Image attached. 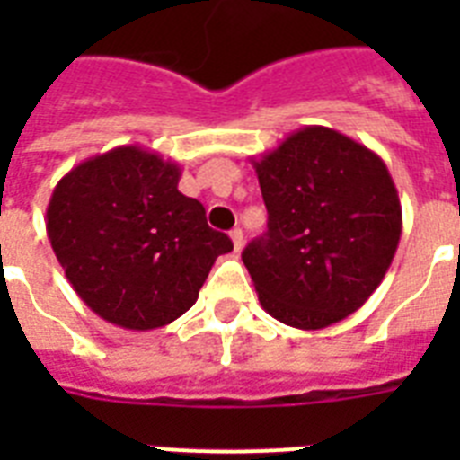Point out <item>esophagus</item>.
Returning <instances> with one entry per match:
<instances>
[{
    "label": "esophagus",
    "mask_w": 460,
    "mask_h": 460,
    "mask_svg": "<svg viewBox=\"0 0 460 460\" xmlns=\"http://www.w3.org/2000/svg\"><path fill=\"white\" fill-rule=\"evenodd\" d=\"M231 243H234V251H241L243 248V231L234 229L231 231Z\"/></svg>",
    "instance_id": "obj_1"
}]
</instances>
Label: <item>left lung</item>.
I'll return each instance as SVG.
<instances>
[{"instance_id": "left-lung-1", "label": "left lung", "mask_w": 460, "mask_h": 460, "mask_svg": "<svg viewBox=\"0 0 460 460\" xmlns=\"http://www.w3.org/2000/svg\"><path fill=\"white\" fill-rule=\"evenodd\" d=\"M267 234L243 251L260 305L296 329L356 313L382 284L401 238V202L377 153L305 126L252 159Z\"/></svg>"}]
</instances>
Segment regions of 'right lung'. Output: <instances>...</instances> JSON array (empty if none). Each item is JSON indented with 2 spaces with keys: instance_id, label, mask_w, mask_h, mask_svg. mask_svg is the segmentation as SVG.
Returning a JSON list of instances; mask_svg holds the SVG:
<instances>
[{
  "instance_id": "obj_1",
  "label": "right lung",
  "mask_w": 460,
  "mask_h": 460,
  "mask_svg": "<svg viewBox=\"0 0 460 460\" xmlns=\"http://www.w3.org/2000/svg\"><path fill=\"white\" fill-rule=\"evenodd\" d=\"M179 179L172 159L121 146L54 186L45 217L54 255L78 298L117 327L147 332L181 317L215 260L234 251Z\"/></svg>"
}]
</instances>
